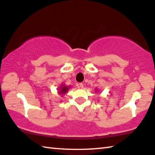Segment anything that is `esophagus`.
I'll list each match as a JSON object with an SVG mask.
<instances>
[{
  "mask_svg": "<svg viewBox=\"0 0 155 155\" xmlns=\"http://www.w3.org/2000/svg\"><path fill=\"white\" fill-rule=\"evenodd\" d=\"M79 87L82 89V88H83V87H84V85H83V84L82 83H79Z\"/></svg>",
  "mask_w": 155,
  "mask_h": 155,
  "instance_id": "obj_1",
  "label": "esophagus"
}]
</instances>
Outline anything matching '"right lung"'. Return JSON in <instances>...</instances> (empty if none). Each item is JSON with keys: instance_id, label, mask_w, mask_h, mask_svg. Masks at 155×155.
Wrapping results in <instances>:
<instances>
[{"instance_id": "obj_1", "label": "right lung", "mask_w": 155, "mask_h": 155, "mask_svg": "<svg viewBox=\"0 0 155 155\" xmlns=\"http://www.w3.org/2000/svg\"><path fill=\"white\" fill-rule=\"evenodd\" d=\"M68 90V87H66L65 85H63L62 87L60 89V90L59 91V94H64L65 93H66Z\"/></svg>"}]
</instances>
